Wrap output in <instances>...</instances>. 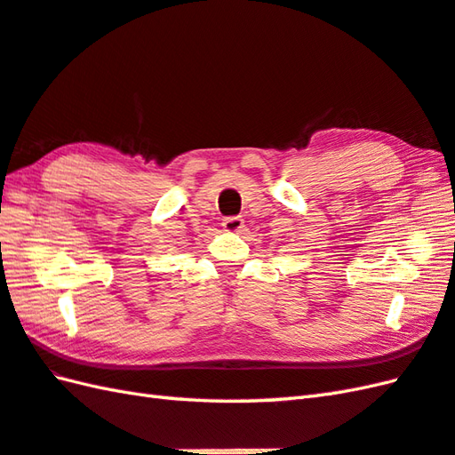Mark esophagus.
<instances>
[{"label": "esophagus", "instance_id": "obj_1", "mask_svg": "<svg viewBox=\"0 0 455 455\" xmlns=\"http://www.w3.org/2000/svg\"><path fill=\"white\" fill-rule=\"evenodd\" d=\"M243 226H245V220L241 216H229L221 220V228L229 231V234H237V231L243 229Z\"/></svg>", "mask_w": 455, "mask_h": 455}]
</instances>
